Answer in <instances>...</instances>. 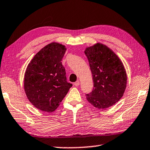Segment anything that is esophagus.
I'll return each mask as SVG.
<instances>
[{"mask_svg":"<svg viewBox=\"0 0 150 150\" xmlns=\"http://www.w3.org/2000/svg\"><path fill=\"white\" fill-rule=\"evenodd\" d=\"M79 85H80V81L79 80H77L76 82L74 83V86H78Z\"/></svg>","mask_w":150,"mask_h":150,"instance_id":"1","label":"esophagus"}]
</instances>
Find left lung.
<instances>
[{
	"instance_id": "1",
	"label": "left lung",
	"mask_w": 150,
	"mask_h": 150,
	"mask_svg": "<svg viewBox=\"0 0 150 150\" xmlns=\"http://www.w3.org/2000/svg\"><path fill=\"white\" fill-rule=\"evenodd\" d=\"M93 76V88L86 94L87 100L98 109H105L120 100L127 86L122 62L109 47L97 43L85 50Z\"/></svg>"
}]
</instances>
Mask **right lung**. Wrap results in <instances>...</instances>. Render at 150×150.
I'll return each instance as SVG.
<instances>
[{
	"instance_id": "1",
	"label": "right lung",
	"mask_w": 150,
	"mask_h": 150,
	"mask_svg": "<svg viewBox=\"0 0 150 150\" xmlns=\"http://www.w3.org/2000/svg\"><path fill=\"white\" fill-rule=\"evenodd\" d=\"M66 50L61 44L47 45L34 56L25 70L26 96L35 107L43 111H54L72 86L67 82L61 62Z\"/></svg>"
}]
</instances>
